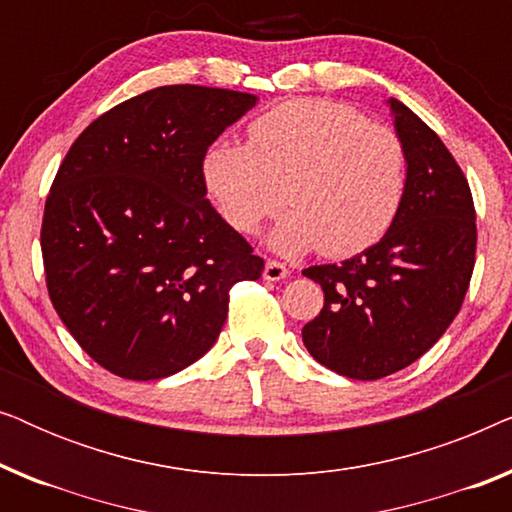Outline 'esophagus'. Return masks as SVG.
Listing matches in <instances>:
<instances>
[{
	"label": "esophagus",
	"mask_w": 512,
	"mask_h": 512,
	"mask_svg": "<svg viewBox=\"0 0 512 512\" xmlns=\"http://www.w3.org/2000/svg\"><path fill=\"white\" fill-rule=\"evenodd\" d=\"M263 277L268 279V282H279V279L289 277V268H286V265L279 263V261H268V263H265Z\"/></svg>",
	"instance_id": "1"
}]
</instances>
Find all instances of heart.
Here are the masks:
<instances>
[{"label": "heart", "mask_w": 512, "mask_h": 512, "mask_svg": "<svg viewBox=\"0 0 512 512\" xmlns=\"http://www.w3.org/2000/svg\"><path fill=\"white\" fill-rule=\"evenodd\" d=\"M202 181L223 219L256 233L286 202L270 247L284 256L319 249L356 256L394 226L408 191L401 137L349 104L296 97L249 123V144L219 139Z\"/></svg>", "instance_id": "obj_1"}]
</instances>
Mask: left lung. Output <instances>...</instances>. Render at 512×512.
Segmentation results:
<instances>
[{
  "label": "left lung",
  "instance_id": "1",
  "mask_svg": "<svg viewBox=\"0 0 512 512\" xmlns=\"http://www.w3.org/2000/svg\"><path fill=\"white\" fill-rule=\"evenodd\" d=\"M396 135L408 156V191L380 242L340 265L303 270L324 307L303 328L321 366L352 380H380L436 345L464 303L475 265V209L468 181L440 137L396 97Z\"/></svg>",
  "mask_w": 512,
  "mask_h": 512
}]
</instances>
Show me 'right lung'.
<instances>
[{"mask_svg": "<svg viewBox=\"0 0 512 512\" xmlns=\"http://www.w3.org/2000/svg\"><path fill=\"white\" fill-rule=\"evenodd\" d=\"M256 95L160 86L76 137L41 223L51 303L90 359L125 380L174 375L219 338L228 291L263 258L207 200L202 158Z\"/></svg>", "mask_w": 512, "mask_h": 512, "instance_id": "right-lung-1", "label": "right lung"}]
</instances>
